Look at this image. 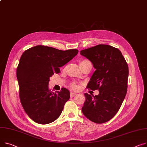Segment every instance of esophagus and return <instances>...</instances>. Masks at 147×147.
Here are the masks:
<instances>
[{
	"label": "esophagus",
	"mask_w": 147,
	"mask_h": 147,
	"mask_svg": "<svg viewBox=\"0 0 147 147\" xmlns=\"http://www.w3.org/2000/svg\"><path fill=\"white\" fill-rule=\"evenodd\" d=\"M77 94L76 93H73V92H71L70 93V97H73V96H76Z\"/></svg>",
	"instance_id": "1"
}]
</instances>
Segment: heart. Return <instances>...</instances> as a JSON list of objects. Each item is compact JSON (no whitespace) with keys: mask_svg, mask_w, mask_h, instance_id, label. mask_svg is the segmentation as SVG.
Listing matches in <instances>:
<instances>
[{"mask_svg":"<svg viewBox=\"0 0 147 147\" xmlns=\"http://www.w3.org/2000/svg\"><path fill=\"white\" fill-rule=\"evenodd\" d=\"M86 61H89L86 60H83V61H82L80 63V64H82V63H83L86 62ZM71 87H72V89H74V90H78V89H79V88H80V86H79V85L76 82H73V83L71 84Z\"/></svg>","mask_w":147,"mask_h":147,"instance_id":"heart-1","label":"heart"}]
</instances>
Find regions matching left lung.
I'll use <instances>...</instances> for the list:
<instances>
[{
  "label": "left lung",
  "instance_id": "8db88e82",
  "mask_svg": "<svg viewBox=\"0 0 147 147\" xmlns=\"http://www.w3.org/2000/svg\"><path fill=\"white\" fill-rule=\"evenodd\" d=\"M80 54L96 69L87 87L99 92L95 96L84 93L82 112L94 123L106 122L118 112L126 94L128 64L120 50L108 45H97L82 50Z\"/></svg>",
  "mask_w": 147,
  "mask_h": 147
}]
</instances>
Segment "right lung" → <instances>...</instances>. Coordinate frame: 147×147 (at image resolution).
<instances>
[{
  "mask_svg": "<svg viewBox=\"0 0 147 147\" xmlns=\"http://www.w3.org/2000/svg\"><path fill=\"white\" fill-rule=\"evenodd\" d=\"M77 50L62 51L44 45L29 48L21 55L16 69L19 97L28 116L40 124L55 121L70 99V92H51L50 77L60 72L64 65L77 54Z\"/></svg>",
  "mask_w": 147,
  "mask_h": 147,
  "instance_id": "add662e5",
  "label": "right lung"
}]
</instances>
